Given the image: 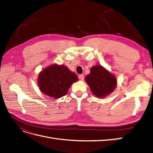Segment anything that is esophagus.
I'll use <instances>...</instances> for the list:
<instances>
[{"instance_id": "obj_1", "label": "esophagus", "mask_w": 153, "mask_h": 153, "mask_svg": "<svg viewBox=\"0 0 153 153\" xmlns=\"http://www.w3.org/2000/svg\"><path fill=\"white\" fill-rule=\"evenodd\" d=\"M78 78H79V79L80 80H84V75H78Z\"/></svg>"}]
</instances>
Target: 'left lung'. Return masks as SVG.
Listing matches in <instances>:
<instances>
[{"instance_id": "obj_1", "label": "left lung", "mask_w": 153, "mask_h": 153, "mask_svg": "<svg viewBox=\"0 0 153 153\" xmlns=\"http://www.w3.org/2000/svg\"><path fill=\"white\" fill-rule=\"evenodd\" d=\"M85 81L92 94L99 98H105L112 93L117 85V78L114 74L99 64L91 68Z\"/></svg>"}]
</instances>
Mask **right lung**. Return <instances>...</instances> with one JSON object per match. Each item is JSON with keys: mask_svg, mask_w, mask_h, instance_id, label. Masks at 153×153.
Returning a JSON list of instances; mask_svg holds the SVG:
<instances>
[{"mask_svg": "<svg viewBox=\"0 0 153 153\" xmlns=\"http://www.w3.org/2000/svg\"><path fill=\"white\" fill-rule=\"evenodd\" d=\"M78 80L77 75L67 66L53 64L39 73L38 85L42 93L57 99L65 96L71 85Z\"/></svg>", "mask_w": 153, "mask_h": 153, "instance_id": "1", "label": "right lung"}]
</instances>
